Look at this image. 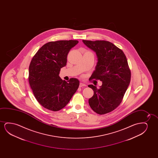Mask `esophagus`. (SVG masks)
Masks as SVG:
<instances>
[{
    "instance_id": "1",
    "label": "esophagus",
    "mask_w": 158,
    "mask_h": 158,
    "mask_svg": "<svg viewBox=\"0 0 158 158\" xmlns=\"http://www.w3.org/2000/svg\"><path fill=\"white\" fill-rule=\"evenodd\" d=\"M86 86V85L84 84H83L82 82H80V85H79V86H80V87H81Z\"/></svg>"
}]
</instances>
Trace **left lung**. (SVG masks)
<instances>
[{
	"label": "left lung",
	"mask_w": 158,
	"mask_h": 158,
	"mask_svg": "<svg viewBox=\"0 0 158 158\" xmlns=\"http://www.w3.org/2000/svg\"><path fill=\"white\" fill-rule=\"evenodd\" d=\"M85 45L95 52L97 63L89 79H99V89L93 85L94 95L89 98L91 108L99 114L114 110L121 103L130 85L131 71L123 51L110 42L105 40H85Z\"/></svg>",
	"instance_id": "8db88e82"
}]
</instances>
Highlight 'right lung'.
Segmentation results:
<instances>
[{"label": "right lung", "instance_id": "1", "mask_svg": "<svg viewBox=\"0 0 158 158\" xmlns=\"http://www.w3.org/2000/svg\"><path fill=\"white\" fill-rule=\"evenodd\" d=\"M77 40L51 41L44 45L33 57L29 66L28 81L37 101L49 110L58 111L66 106L79 86L71 78L68 82L59 77L66 65L69 50Z\"/></svg>", "mask_w": 158, "mask_h": 158}]
</instances>
